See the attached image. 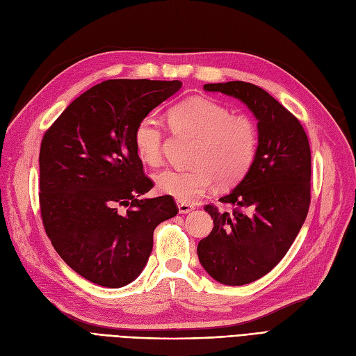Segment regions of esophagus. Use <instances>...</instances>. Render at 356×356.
Here are the masks:
<instances>
[{"label": "esophagus", "mask_w": 356, "mask_h": 356, "mask_svg": "<svg viewBox=\"0 0 356 356\" xmlns=\"http://www.w3.org/2000/svg\"><path fill=\"white\" fill-rule=\"evenodd\" d=\"M178 206V212L179 213H190L191 211H194V206L190 204V203H184V202H178L177 203Z\"/></svg>", "instance_id": "1"}]
</instances>
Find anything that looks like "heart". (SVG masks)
I'll list each match as a JSON object with an SVG mask.
<instances>
[{"instance_id":"b5f03b06","label":"heart","mask_w":356,"mask_h":356,"mask_svg":"<svg viewBox=\"0 0 356 356\" xmlns=\"http://www.w3.org/2000/svg\"><path fill=\"white\" fill-rule=\"evenodd\" d=\"M175 132L195 137L188 169H165L154 178L157 190L178 202L193 203L211 190L238 184L250 170L259 145L254 122L204 97H191L169 110ZM163 131L153 118H144L134 129V147L145 165L162 162Z\"/></svg>"}]
</instances>
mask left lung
<instances>
[{"instance_id":"left-lung-1","label":"left lung","mask_w":356,"mask_h":356,"mask_svg":"<svg viewBox=\"0 0 356 356\" xmlns=\"http://www.w3.org/2000/svg\"><path fill=\"white\" fill-rule=\"evenodd\" d=\"M203 90L234 97L257 120L254 162L237 187L219 199L234 211L219 212L207 204L213 229L197 246L199 261L213 280L243 286L283 259L305 222L311 203L309 141L300 122L253 83H206Z\"/></svg>"}]
</instances>
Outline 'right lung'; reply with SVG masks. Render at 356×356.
<instances>
[{"mask_svg": "<svg viewBox=\"0 0 356 356\" xmlns=\"http://www.w3.org/2000/svg\"><path fill=\"white\" fill-rule=\"evenodd\" d=\"M181 81L108 79L94 85L45 132L40 204L47 236L75 273L124 287L144 269L153 231L178 213L170 195L140 199L153 187L134 147V129Z\"/></svg>", "mask_w": 356, "mask_h": 356, "instance_id": "1", "label": "right lung"}]
</instances>
